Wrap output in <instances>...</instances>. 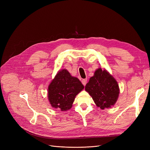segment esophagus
<instances>
[{
	"mask_svg": "<svg viewBox=\"0 0 150 150\" xmlns=\"http://www.w3.org/2000/svg\"><path fill=\"white\" fill-rule=\"evenodd\" d=\"M87 81H88L87 79H84L81 81V82H82V83L84 86H85L86 84V83H87Z\"/></svg>",
	"mask_w": 150,
	"mask_h": 150,
	"instance_id": "1",
	"label": "esophagus"
}]
</instances>
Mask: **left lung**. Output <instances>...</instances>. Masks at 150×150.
Listing matches in <instances>:
<instances>
[{
    "instance_id": "1",
    "label": "left lung",
    "mask_w": 150,
    "mask_h": 150,
    "mask_svg": "<svg viewBox=\"0 0 150 150\" xmlns=\"http://www.w3.org/2000/svg\"><path fill=\"white\" fill-rule=\"evenodd\" d=\"M87 91L98 107L102 110L111 108L117 100L119 85L116 79L105 70L99 68L85 86Z\"/></svg>"
}]
</instances>
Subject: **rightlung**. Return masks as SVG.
I'll list each match as a JSON object with an SVG mask.
<instances>
[{
	"instance_id": "add662e5",
	"label": "right lung",
	"mask_w": 150,
	"mask_h": 150,
	"mask_svg": "<svg viewBox=\"0 0 150 150\" xmlns=\"http://www.w3.org/2000/svg\"><path fill=\"white\" fill-rule=\"evenodd\" d=\"M84 89V86L66 69L60 70L48 87V99L52 108L61 111L71 108L76 95Z\"/></svg>"
}]
</instances>
